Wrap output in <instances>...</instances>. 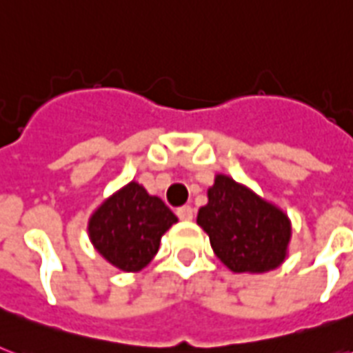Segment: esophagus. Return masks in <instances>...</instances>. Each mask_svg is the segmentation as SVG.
Wrapping results in <instances>:
<instances>
[{
  "label": "esophagus",
  "mask_w": 353,
  "mask_h": 353,
  "mask_svg": "<svg viewBox=\"0 0 353 353\" xmlns=\"http://www.w3.org/2000/svg\"><path fill=\"white\" fill-rule=\"evenodd\" d=\"M176 214L179 220L190 221L194 218V209L190 207V205H183V207H179V209L176 210Z\"/></svg>",
  "instance_id": "34e87169"
}]
</instances>
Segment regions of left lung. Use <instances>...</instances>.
Wrapping results in <instances>:
<instances>
[{
  "instance_id": "obj_1",
  "label": "left lung",
  "mask_w": 353,
  "mask_h": 353,
  "mask_svg": "<svg viewBox=\"0 0 353 353\" xmlns=\"http://www.w3.org/2000/svg\"><path fill=\"white\" fill-rule=\"evenodd\" d=\"M198 223L216 256L234 273H265L284 262L291 238L288 216L231 177H216Z\"/></svg>"
}]
</instances>
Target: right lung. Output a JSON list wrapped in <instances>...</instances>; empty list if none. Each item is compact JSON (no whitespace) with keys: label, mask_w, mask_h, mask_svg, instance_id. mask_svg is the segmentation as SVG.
<instances>
[{"label":"right lung","mask_w":353,"mask_h":353,"mask_svg":"<svg viewBox=\"0 0 353 353\" xmlns=\"http://www.w3.org/2000/svg\"><path fill=\"white\" fill-rule=\"evenodd\" d=\"M176 221V214L159 198L132 181L97 209L88 231L108 262L122 271H141L159 251L161 236Z\"/></svg>","instance_id":"add662e5"}]
</instances>
